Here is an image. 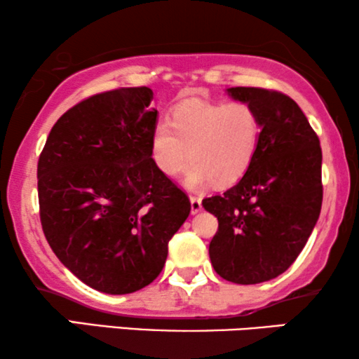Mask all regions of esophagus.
<instances>
[{"label": "esophagus", "mask_w": 359, "mask_h": 359, "mask_svg": "<svg viewBox=\"0 0 359 359\" xmlns=\"http://www.w3.org/2000/svg\"><path fill=\"white\" fill-rule=\"evenodd\" d=\"M191 201V214H198L201 212V209H203V203H201L199 198H189Z\"/></svg>", "instance_id": "34e87169"}]
</instances>
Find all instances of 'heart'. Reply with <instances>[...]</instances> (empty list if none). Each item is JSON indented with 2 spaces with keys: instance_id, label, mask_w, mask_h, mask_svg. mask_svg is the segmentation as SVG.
I'll return each mask as SVG.
<instances>
[{
  "instance_id": "b5f03b06",
  "label": "heart",
  "mask_w": 359,
  "mask_h": 359,
  "mask_svg": "<svg viewBox=\"0 0 359 359\" xmlns=\"http://www.w3.org/2000/svg\"><path fill=\"white\" fill-rule=\"evenodd\" d=\"M259 139L262 121L253 106L242 101L199 102L178 107L171 122H156L150 151L165 176H175L189 156L183 183L199 189L210 181L229 186L242 178L257 155Z\"/></svg>"
}]
</instances>
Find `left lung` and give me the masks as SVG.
<instances>
[{
    "instance_id": "1",
    "label": "left lung",
    "mask_w": 359,
    "mask_h": 359,
    "mask_svg": "<svg viewBox=\"0 0 359 359\" xmlns=\"http://www.w3.org/2000/svg\"><path fill=\"white\" fill-rule=\"evenodd\" d=\"M225 93L255 107L262 139L238 183L203 201L219 220L209 257L220 278L258 284L286 271L316 227L322 208V149L289 96L243 86Z\"/></svg>"
}]
</instances>
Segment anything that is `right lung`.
Masks as SVG:
<instances>
[{"label":"right lung","instance_id":"right-lung-1","mask_svg":"<svg viewBox=\"0 0 359 359\" xmlns=\"http://www.w3.org/2000/svg\"><path fill=\"white\" fill-rule=\"evenodd\" d=\"M150 88L101 93L52 127L37 165L43 233L63 266L100 292L130 294L161 273L191 203L150 151Z\"/></svg>","mask_w":359,"mask_h":359}]
</instances>
